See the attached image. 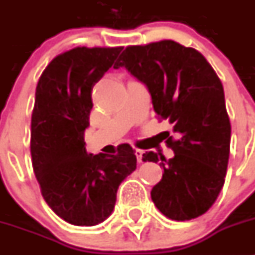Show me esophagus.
I'll list each match as a JSON object with an SVG mask.
<instances>
[{"label": "esophagus", "instance_id": "1", "mask_svg": "<svg viewBox=\"0 0 255 255\" xmlns=\"http://www.w3.org/2000/svg\"><path fill=\"white\" fill-rule=\"evenodd\" d=\"M134 153H135L136 160H138L139 164H140V162H143V160H142V157H143V151H142V149H135V151H134Z\"/></svg>", "mask_w": 255, "mask_h": 255}]
</instances>
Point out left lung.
I'll list each match as a JSON object with an SVG mask.
<instances>
[{"instance_id": "left-lung-1", "label": "left lung", "mask_w": 255, "mask_h": 255, "mask_svg": "<svg viewBox=\"0 0 255 255\" xmlns=\"http://www.w3.org/2000/svg\"><path fill=\"white\" fill-rule=\"evenodd\" d=\"M120 67L147 86L154 112L178 135L166 140L174 157L143 154V161H161L164 170L152 201L173 221L197 218L218 197L230 157L231 124L221 80L201 53L171 40L128 46L113 65Z\"/></svg>"}]
</instances>
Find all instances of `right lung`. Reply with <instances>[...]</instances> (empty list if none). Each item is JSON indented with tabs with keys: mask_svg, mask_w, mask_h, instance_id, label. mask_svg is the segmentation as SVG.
I'll use <instances>...</instances> for the list:
<instances>
[{
	"mask_svg": "<svg viewBox=\"0 0 255 255\" xmlns=\"http://www.w3.org/2000/svg\"><path fill=\"white\" fill-rule=\"evenodd\" d=\"M123 47H76L54 58L36 88L30 154L47 205L75 226H97L112 214L119 186L136 169L129 144L116 154L88 153L91 90Z\"/></svg>",
	"mask_w": 255,
	"mask_h": 255,
	"instance_id": "add662e5",
	"label": "right lung"
}]
</instances>
